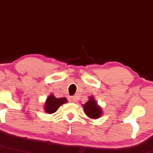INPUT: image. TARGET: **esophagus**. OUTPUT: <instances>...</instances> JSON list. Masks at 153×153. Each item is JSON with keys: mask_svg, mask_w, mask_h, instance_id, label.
Masks as SVG:
<instances>
[{"mask_svg": "<svg viewBox=\"0 0 153 153\" xmlns=\"http://www.w3.org/2000/svg\"><path fill=\"white\" fill-rule=\"evenodd\" d=\"M70 100H71V102H76L77 101V97H76V96L71 97Z\"/></svg>", "mask_w": 153, "mask_h": 153, "instance_id": "1", "label": "esophagus"}]
</instances>
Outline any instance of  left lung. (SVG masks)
Masks as SVG:
<instances>
[{
  "instance_id": "8db88e82",
  "label": "left lung",
  "mask_w": 153,
  "mask_h": 153,
  "mask_svg": "<svg viewBox=\"0 0 153 153\" xmlns=\"http://www.w3.org/2000/svg\"><path fill=\"white\" fill-rule=\"evenodd\" d=\"M84 112L88 117L92 119H97L102 115V109L97 105L93 97L89 98V100L83 105Z\"/></svg>"
}]
</instances>
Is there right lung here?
I'll return each instance as SVG.
<instances>
[{
	"instance_id": "1",
	"label": "right lung",
	"mask_w": 153,
	"mask_h": 153,
	"mask_svg": "<svg viewBox=\"0 0 153 153\" xmlns=\"http://www.w3.org/2000/svg\"><path fill=\"white\" fill-rule=\"evenodd\" d=\"M67 100L66 98H56L53 95H50L45 103V112L51 114L57 110L58 107L63 104L66 103Z\"/></svg>"
}]
</instances>
